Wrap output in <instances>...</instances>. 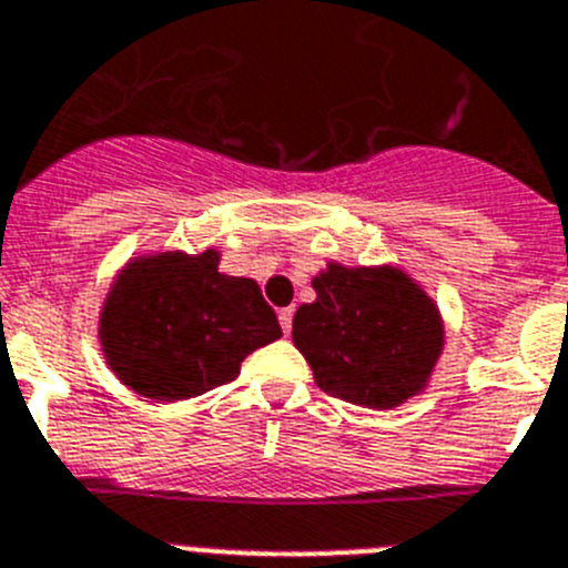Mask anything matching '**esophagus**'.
<instances>
[{
	"label": "esophagus",
	"mask_w": 568,
	"mask_h": 568,
	"mask_svg": "<svg viewBox=\"0 0 568 568\" xmlns=\"http://www.w3.org/2000/svg\"><path fill=\"white\" fill-rule=\"evenodd\" d=\"M293 313H295L293 307H284V310H278V324H281V331H284V333H290V331H293Z\"/></svg>",
	"instance_id": "1"
}]
</instances>
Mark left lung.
<instances>
[{"mask_svg": "<svg viewBox=\"0 0 568 568\" xmlns=\"http://www.w3.org/2000/svg\"><path fill=\"white\" fill-rule=\"evenodd\" d=\"M316 302L293 316V344L324 394L373 410L423 394L445 347L439 307L390 264L331 261L313 278Z\"/></svg>", "mask_w": 568, "mask_h": 568, "instance_id": "8db88e82", "label": "left lung"}]
</instances>
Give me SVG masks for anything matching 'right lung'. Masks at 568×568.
Segmentation results:
<instances>
[{
    "instance_id": "obj_1",
    "label": "right lung",
    "mask_w": 568,
    "mask_h": 568,
    "mask_svg": "<svg viewBox=\"0 0 568 568\" xmlns=\"http://www.w3.org/2000/svg\"><path fill=\"white\" fill-rule=\"evenodd\" d=\"M221 252H145L114 275L97 338L129 390L181 402L226 385L252 351L281 336L252 278L217 270Z\"/></svg>"
}]
</instances>
